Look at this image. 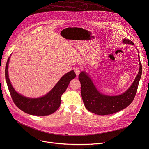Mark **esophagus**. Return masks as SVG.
Returning <instances> with one entry per match:
<instances>
[{"instance_id":"esophagus-1","label":"esophagus","mask_w":149,"mask_h":149,"mask_svg":"<svg viewBox=\"0 0 149 149\" xmlns=\"http://www.w3.org/2000/svg\"><path fill=\"white\" fill-rule=\"evenodd\" d=\"M74 72L76 73V75H77V76H79V74H80V69L79 68H74Z\"/></svg>"}]
</instances>
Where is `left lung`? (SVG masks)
Masks as SVG:
<instances>
[{"label": "left lung", "mask_w": 149, "mask_h": 149, "mask_svg": "<svg viewBox=\"0 0 149 149\" xmlns=\"http://www.w3.org/2000/svg\"><path fill=\"white\" fill-rule=\"evenodd\" d=\"M123 43L134 45L131 41L126 38L123 40ZM138 57L139 70L136 77L127 90L119 95L108 96L102 93L97 90L88 73L85 71L80 73L79 79L81 83V96L84 106L89 111L99 115H109L123 109L132 103L136 95L142 72L139 54Z\"/></svg>", "instance_id": "1"}]
</instances>
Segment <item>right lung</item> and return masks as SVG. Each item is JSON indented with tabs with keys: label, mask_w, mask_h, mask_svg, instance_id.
I'll use <instances>...</instances> for the list:
<instances>
[{
	"label": "right lung",
	"mask_w": 149,
	"mask_h": 149,
	"mask_svg": "<svg viewBox=\"0 0 149 149\" xmlns=\"http://www.w3.org/2000/svg\"><path fill=\"white\" fill-rule=\"evenodd\" d=\"M11 56V54L8 57L6 65L5 76L11 96L15 104L22 111L32 115L46 116L56 111L61 102V95L66 91L70 81L76 77L74 70L65 74L55 86L44 96L38 98H29L18 93L10 82L8 68Z\"/></svg>",
	"instance_id": "add662e5"
}]
</instances>
